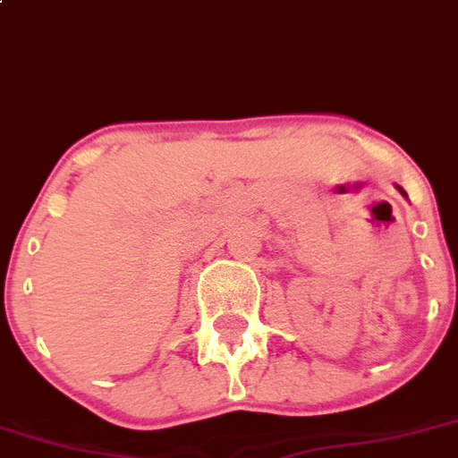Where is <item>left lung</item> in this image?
Returning <instances> with one entry per match:
<instances>
[{
	"label": "left lung",
	"instance_id": "left-lung-1",
	"mask_svg": "<svg viewBox=\"0 0 458 458\" xmlns=\"http://www.w3.org/2000/svg\"><path fill=\"white\" fill-rule=\"evenodd\" d=\"M396 188H398V192H401V194H403V197H407V194H405V190H403V188H401V185H396Z\"/></svg>",
	"mask_w": 458,
	"mask_h": 458
}]
</instances>
